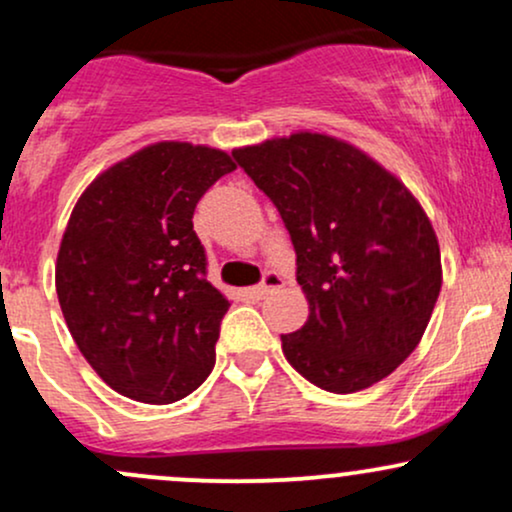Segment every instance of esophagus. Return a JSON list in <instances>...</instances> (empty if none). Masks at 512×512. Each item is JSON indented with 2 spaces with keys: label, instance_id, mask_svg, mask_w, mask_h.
<instances>
[{
  "label": "esophagus",
  "instance_id": "esophagus-1",
  "mask_svg": "<svg viewBox=\"0 0 512 512\" xmlns=\"http://www.w3.org/2000/svg\"><path fill=\"white\" fill-rule=\"evenodd\" d=\"M281 286H284V279H281V276L276 272H267V274H264L262 284L255 286V289H250L248 293L252 298H264V296H269V293L279 291Z\"/></svg>",
  "mask_w": 512,
  "mask_h": 512
}]
</instances>
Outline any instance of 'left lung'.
Returning <instances> with one entry per match:
<instances>
[{"instance_id":"obj_1","label":"left lung","mask_w":512,"mask_h":512,"mask_svg":"<svg viewBox=\"0 0 512 512\" xmlns=\"http://www.w3.org/2000/svg\"><path fill=\"white\" fill-rule=\"evenodd\" d=\"M274 202L308 301L281 349L305 380L337 395L404 363L436 308L443 267L431 219L395 173L344 139L293 132L233 149Z\"/></svg>"}]
</instances>
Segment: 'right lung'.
Listing matches in <instances>:
<instances>
[{
	"label": "right lung",
	"mask_w": 512,
	"mask_h": 512,
	"mask_svg": "<svg viewBox=\"0 0 512 512\" xmlns=\"http://www.w3.org/2000/svg\"><path fill=\"white\" fill-rule=\"evenodd\" d=\"M221 149L156 142L103 170L74 204L55 286L88 366L134 402L170 404L207 380L228 298L207 279L192 214Z\"/></svg>",
	"instance_id": "right-lung-1"
}]
</instances>
